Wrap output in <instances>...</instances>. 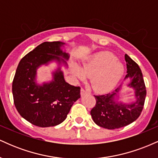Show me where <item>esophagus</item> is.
Segmentation results:
<instances>
[{"label":"esophagus","instance_id":"34e87169","mask_svg":"<svg viewBox=\"0 0 158 158\" xmlns=\"http://www.w3.org/2000/svg\"><path fill=\"white\" fill-rule=\"evenodd\" d=\"M88 94V92H87L85 89H83V88H82V89H81V97H83V96H85V94Z\"/></svg>","mask_w":158,"mask_h":158}]
</instances>
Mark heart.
<instances>
[{
    "label": "heart",
    "mask_w": 158,
    "mask_h": 158,
    "mask_svg": "<svg viewBox=\"0 0 158 158\" xmlns=\"http://www.w3.org/2000/svg\"><path fill=\"white\" fill-rule=\"evenodd\" d=\"M72 73L79 80L91 77L90 84L97 92H106L117 85L124 74V66L114 54L100 52L92 56L81 68L72 66Z\"/></svg>",
    "instance_id": "1"
}]
</instances>
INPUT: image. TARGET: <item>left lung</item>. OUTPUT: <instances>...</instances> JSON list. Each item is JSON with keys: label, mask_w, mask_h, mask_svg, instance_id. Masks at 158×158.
Here are the masks:
<instances>
[{"label": "left lung", "mask_w": 158, "mask_h": 158, "mask_svg": "<svg viewBox=\"0 0 158 158\" xmlns=\"http://www.w3.org/2000/svg\"><path fill=\"white\" fill-rule=\"evenodd\" d=\"M125 59L127 66L125 80L129 81L126 85L134 90L135 100L128 103L119 100V94L124 86L123 85L111 93L94 96L97 103L90 110V115L97 126L107 129H116L131 124L138 118L144 106L146 89L140 68L127 54Z\"/></svg>", "instance_id": "8db88e82"}]
</instances>
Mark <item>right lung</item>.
Masks as SVG:
<instances>
[{
    "label": "right lung",
    "instance_id": "1",
    "mask_svg": "<svg viewBox=\"0 0 158 158\" xmlns=\"http://www.w3.org/2000/svg\"><path fill=\"white\" fill-rule=\"evenodd\" d=\"M65 43L44 42L22 58L12 81V94L16 109L26 120L39 127L60 124L66 119L72 106L80 98V88L66 82L61 65L67 68L69 54L63 51ZM55 61L58 68L53 79L39 84L37 70Z\"/></svg>",
    "mask_w": 158,
    "mask_h": 158
}]
</instances>
